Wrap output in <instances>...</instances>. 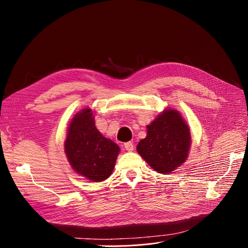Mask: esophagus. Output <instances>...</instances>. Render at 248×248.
<instances>
[{"label":"esophagus","mask_w":248,"mask_h":248,"mask_svg":"<svg viewBox=\"0 0 248 248\" xmlns=\"http://www.w3.org/2000/svg\"><path fill=\"white\" fill-rule=\"evenodd\" d=\"M124 148L126 149V151H129V152L133 151V148H134V146H133V142H131V141H127V142H125V144H124Z\"/></svg>","instance_id":"esophagus-1"}]
</instances>
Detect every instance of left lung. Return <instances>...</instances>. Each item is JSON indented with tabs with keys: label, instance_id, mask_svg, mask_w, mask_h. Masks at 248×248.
<instances>
[{
	"label": "left lung",
	"instance_id": "1",
	"mask_svg": "<svg viewBox=\"0 0 248 248\" xmlns=\"http://www.w3.org/2000/svg\"><path fill=\"white\" fill-rule=\"evenodd\" d=\"M147 137L137 147L150 167L168 174L186 160L190 146L189 128L178 111L166 109L147 126Z\"/></svg>",
	"mask_w": 248,
	"mask_h": 248
}]
</instances>
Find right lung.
Instances as JSON below:
<instances>
[{
    "instance_id": "obj_1",
    "label": "right lung",
    "mask_w": 248,
    "mask_h": 248,
    "mask_svg": "<svg viewBox=\"0 0 248 248\" xmlns=\"http://www.w3.org/2000/svg\"><path fill=\"white\" fill-rule=\"evenodd\" d=\"M65 152L74 170L93 182H100L110 176L120 148L97 130L91 109L86 108L72 119Z\"/></svg>"
}]
</instances>
